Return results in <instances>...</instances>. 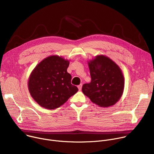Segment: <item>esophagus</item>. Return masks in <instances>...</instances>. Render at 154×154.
Here are the masks:
<instances>
[{
  "label": "esophagus",
  "mask_w": 154,
  "mask_h": 154,
  "mask_svg": "<svg viewBox=\"0 0 154 154\" xmlns=\"http://www.w3.org/2000/svg\"><path fill=\"white\" fill-rule=\"evenodd\" d=\"M78 88H79V90H81V89H82V84H80L79 85H78Z\"/></svg>",
  "instance_id": "esophagus-1"
}]
</instances>
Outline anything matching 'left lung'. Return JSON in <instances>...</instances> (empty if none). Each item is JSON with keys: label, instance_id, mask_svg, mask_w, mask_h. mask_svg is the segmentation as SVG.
<instances>
[{"label": "left lung", "instance_id": "obj_1", "mask_svg": "<svg viewBox=\"0 0 154 154\" xmlns=\"http://www.w3.org/2000/svg\"><path fill=\"white\" fill-rule=\"evenodd\" d=\"M88 66L91 81L83 85L82 92L100 106L113 105L124 91V78L121 69L110 58L102 55L88 61Z\"/></svg>", "mask_w": 154, "mask_h": 154}]
</instances>
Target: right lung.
Wrapping results in <instances>:
<instances>
[{
    "instance_id": "obj_1",
    "label": "right lung",
    "mask_w": 154,
    "mask_h": 154,
    "mask_svg": "<svg viewBox=\"0 0 154 154\" xmlns=\"http://www.w3.org/2000/svg\"><path fill=\"white\" fill-rule=\"evenodd\" d=\"M69 61L58 55L41 61L32 72L28 82L30 95L41 106L47 109L60 107L79 90L71 84L67 72Z\"/></svg>"
}]
</instances>
